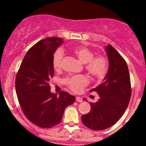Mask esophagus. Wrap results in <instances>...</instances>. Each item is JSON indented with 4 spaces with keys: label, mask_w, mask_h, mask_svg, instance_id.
Instances as JSON below:
<instances>
[{
    "label": "esophagus",
    "mask_w": 146,
    "mask_h": 146,
    "mask_svg": "<svg viewBox=\"0 0 146 146\" xmlns=\"http://www.w3.org/2000/svg\"><path fill=\"white\" fill-rule=\"evenodd\" d=\"M76 101L78 102H82L83 101L82 98H80V97H76Z\"/></svg>",
    "instance_id": "1"
}]
</instances>
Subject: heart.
I'll return each instance as SVG.
<instances>
[{
    "label": "heart",
    "mask_w": 146,
    "mask_h": 146,
    "mask_svg": "<svg viewBox=\"0 0 146 146\" xmlns=\"http://www.w3.org/2000/svg\"><path fill=\"white\" fill-rule=\"evenodd\" d=\"M73 53L82 63L84 64V68L93 78H102L106 74L108 68V60L104 56H94V53L86 46H77L73 49ZM64 53L58 48L52 57V65L56 71L61 68ZM65 84L73 91L79 92L88 84V80L85 75H80L68 78L65 80Z\"/></svg>",
    "instance_id": "obj_1"
}]
</instances>
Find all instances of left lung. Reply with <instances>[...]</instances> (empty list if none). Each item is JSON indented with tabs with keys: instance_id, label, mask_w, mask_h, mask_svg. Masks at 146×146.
Listing matches in <instances>:
<instances>
[{
	"instance_id": "8db88e82",
	"label": "left lung",
	"mask_w": 146,
	"mask_h": 146,
	"mask_svg": "<svg viewBox=\"0 0 146 146\" xmlns=\"http://www.w3.org/2000/svg\"><path fill=\"white\" fill-rule=\"evenodd\" d=\"M109 67L103 82L90 92L96 91L100 99L90 103V112L82 121L93 130H102L117 123L125 113L131 97V84L127 64L112 45L105 47ZM86 100V99H84Z\"/></svg>"
}]
</instances>
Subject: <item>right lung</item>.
Instances as JSON below:
<instances>
[{
    "instance_id": "right-lung-1",
    "label": "right lung",
    "mask_w": 146,
    "mask_h": 146,
    "mask_svg": "<svg viewBox=\"0 0 146 146\" xmlns=\"http://www.w3.org/2000/svg\"><path fill=\"white\" fill-rule=\"evenodd\" d=\"M63 40L45 38L33 45L25 55L16 78V91L23 113L31 123L50 128L60 123L65 108L75 98L64 91L59 96L51 93L50 80L54 75L52 57Z\"/></svg>"
}]
</instances>
